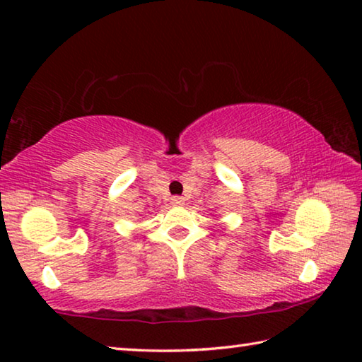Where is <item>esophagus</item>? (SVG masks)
Masks as SVG:
<instances>
[{"label": "esophagus", "instance_id": "34e87169", "mask_svg": "<svg viewBox=\"0 0 362 362\" xmlns=\"http://www.w3.org/2000/svg\"><path fill=\"white\" fill-rule=\"evenodd\" d=\"M170 204H173V206H183V204H185V199H183L182 196H173V198H170Z\"/></svg>", "mask_w": 362, "mask_h": 362}]
</instances>
